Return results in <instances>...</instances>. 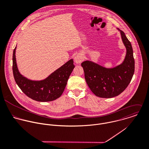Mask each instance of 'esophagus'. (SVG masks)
Masks as SVG:
<instances>
[{"label": "esophagus", "instance_id": "1", "mask_svg": "<svg viewBox=\"0 0 149 149\" xmlns=\"http://www.w3.org/2000/svg\"><path fill=\"white\" fill-rule=\"evenodd\" d=\"M84 59V58L83 55L81 54H78L77 56H75V57L74 58V61L77 64H80L82 62Z\"/></svg>", "mask_w": 149, "mask_h": 149}]
</instances>
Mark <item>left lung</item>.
I'll return each instance as SVG.
<instances>
[{
	"mask_svg": "<svg viewBox=\"0 0 149 149\" xmlns=\"http://www.w3.org/2000/svg\"><path fill=\"white\" fill-rule=\"evenodd\" d=\"M120 31L121 38L127 49L124 61L111 68H105L91 61L81 63L86 82L91 91L102 98H111L121 94L130 84L135 71L133 49L125 33Z\"/></svg>",
	"mask_w": 149,
	"mask_h": 149,
	"instance_id": "8db88e82",
	"label": "left lung"
}]
</instances>
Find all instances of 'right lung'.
Masks as SVG:
<instances>
[{
	"mask_svg": "<svg viewBox=\"0 0 149 149\" xmlns=\"http://www.w3.org/2000/svg\"><path fill=\"white\" fill-rule=\"evenodd\" d=\"M15 49L13 54V72L15 81L21 90L29 98L42 102H50L60 97L66 86L68 79L75 67L72 59L52 72L46 78L32 81L19 72L15 58Z\"/></svg>",
	"mask_w": 149,
	"mask_h": 149,
	"instance_id": "obj_1",
	"label": "right lung"
}]
</instances>
